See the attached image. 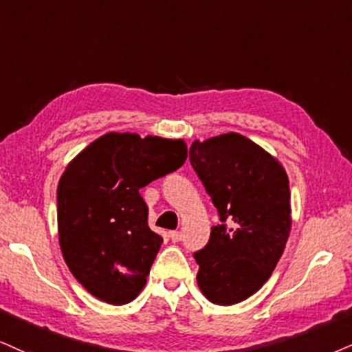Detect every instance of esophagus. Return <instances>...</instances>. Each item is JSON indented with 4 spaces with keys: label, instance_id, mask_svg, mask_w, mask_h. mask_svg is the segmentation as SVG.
I'll list each match as a JSON object with an SVG mask.
<instances>
[{
    "label": "esophagus",
    "instance_id": "34e87169",
    "mask_svg": "<svg viewBox=\"0 0 352 352\" xmlns=\"http://www.w3.org/2000/svg\"><path fill=\"white\" fill-rule=\"evenodd\" d=\"M169 238H171V241H181L183 240V233L181 232H171L169 233Z\"/></svg>",
    "mask_w": 352,
    "mask_h": 352
}]
</instances>
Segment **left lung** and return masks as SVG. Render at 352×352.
Here are the masks:
<instances>
[{"label": "left lung", "instance_id": "left-lung-1", "mask_svg": "<svg viewBox=\"0 0 352 352\" xmlns=\"http://www.w3.org/2000/svg\"><path fill=\"white\" fill-rule=\"evenodd\" d=\"M189 158L222 220L194 253L197 285L212 303L235 305L266 284L287 245V173L276 156L235 132L194 140Z\"/></svg>", "mask_w": 352, "mask_h": 352}]
</instances>
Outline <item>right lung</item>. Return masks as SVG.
Segmentation results:
<instances>
[{"instance_id":"1","label":"right lung","mask_w":352,"mask_h":352,"mask_svg":"<svg viewBox=\"0 0 352 352\" xmlns=\"http://www.w3.org/2000/svg\"><path fill=\"white\" fill-rule=\"evenodd\" d=\"M186 158L183 138L109 132L67 164L56 189L58 243L91 296L124 305L145 287L163 238L150 230L138 190Z\"/></svg>"}]
</instances>
